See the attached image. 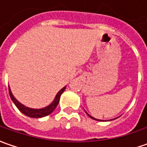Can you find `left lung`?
<instances>
[{"label": "left lung", "instance_id": "left-lung-1", "mask_svg": "<svg viewBox=\"0 0 147 147\" xmlns=\"http://www.w3.org/2000/svg\"><path fill=\"white\" fill-rule=\"evenodd\" d=\"M86 114H87V113H86ZM87 115H88V116H89V117H91V118H92V119H94V120H96V121H100V120H97V119H95V118H93V117H91V116H90V115H89V114H87Z\"/></svg>", "mask_w": 147, "mask_h": 147}]
</instances>
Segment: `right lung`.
I'll return each instance as SVG.
<instances>
[{
    "label": "right lung",
    "mask_w": 147,
    "mask_h": 147,
    "mask_svg": "<svg viewBox=\"0 0 147 147\" xmlns=\"http://www.w3.org/2000/svg\"><path fill=\"white\" fill-rule=\"evenodd\" d=\"M9 88V95L11 96V99L12 100V101L14 102V104L16 106V107L19 109V111L22 112L24 115L27 116L29 117H32V118H40V117H47L48 115H50L57 107L58 103H59V100H60V97H61V95L63 93V91H65V86L63 87L61 91L57 93V95L56 96V98L54 100V101L49 105L48 107L45 108H42V109H31V108L26 107L25 106H23L22 104H21L13 96L11 91L10 90V87Z\"/></svg>",
    "instance_id": "add662e5"
}]
</instances>
